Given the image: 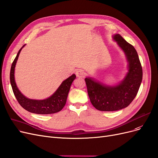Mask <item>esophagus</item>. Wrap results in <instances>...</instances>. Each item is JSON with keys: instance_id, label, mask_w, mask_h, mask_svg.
<instances>
[{"instance_id": "obj_1", "label": "esophagus", "mask_w": 158, "mask_h": 158, "mask_svg": "<svg viewBox=\"0 0 158 158\" xmlns=\"http://www.w3.org/2000/svg\"><path fill=\"white\" fill-rule=\"evenodd\" d=\"M75 74H76V75H77V77H81V78H83L85 75V72L82 69H78L76 71Z\"/></svg>"}]
</instances>
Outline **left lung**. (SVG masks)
<instances>
[{
	"mask_svg": "<svg viewBox=\"0 0 158 158\" xmlns=\"http://www.w3.org/2000/svg\"><path fill=\"white\" fill-rule=\"evenodd\" d=\"M114 39L124 51L129 62L124 80L118 85L109 86L89 77L85 79L90 102L100 111H117L128 106L138 93L142 79V65L133 46L119 34L115 35Z\"/></svg>",
	"mask_w": 158,
	"mask_h": 158,
	"instance_id": "obj_1",
	"label": "left lung"
}]
</instances>
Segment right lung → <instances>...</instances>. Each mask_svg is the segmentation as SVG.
Wrapping results in <instances>:
<instances>
[{
    "label": "right lung",
    "mask_w": 158,
    "mask_h": 158,
    "mask_svg": "<svg viewBox=\"0 0 158 158\" xmlns=\"http://www.w3.org/2000/svg\"><path fill=\"white\" fill-rule=\"evenodd\" d=\"M25 44L20 48L16 57L12 62L10 73V80L13 93L16 98L18 103L21 105L23 108L29 112L37 114H51L57 113L61 111L64 107L73 80L76 78V75L73 74L69 78L64 81L60 85L56 91L50 96L44 100H32L29 99L23 96L18 90L14 79V69L18 60L19 54Z\"/></svg>",
    "instance_id": "1"
}]
</instances>
